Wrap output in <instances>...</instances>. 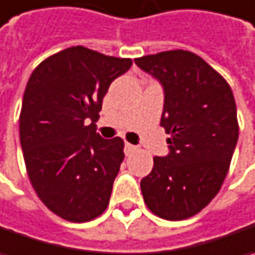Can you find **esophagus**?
Instances as JSON below:
<instances>
[{"mask_svg":"<svg viewBox=\"0 0 255 255\" xmlns=\"http://www.w3.org/2000/svg\"><path fill=\"white\" fill-rule=\"evenodd\" d=\"M137 147L134 146V145H130V143H125V153L129 156V155H132L134 150H136Z\"/></svg>","mask_w":255,"mask_h":255,"instance_id":"34e87169","label":"esophagus"}]
</instances>
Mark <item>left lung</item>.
Here are the masks:
<instances>
[{
  "instance_id": "8db88e82",
  "label": "left lung",
  "mask_w": 255,
  "mask_h": 255,
  "mask_svg": "<svg viewBox=\"0 0 255 255\" xmlns=\"http://www.w3.org/2000/svg\"><path fill=\"white\" fill-rule=\"evenodd\" d=\"M163 87L160 126L169 153L155 156L140 181L147 208L169 221L205 208L221 189L237 140L236 100L230 84L207 61L185 50L134 58Z\"/></svg>"
}]
</instances>
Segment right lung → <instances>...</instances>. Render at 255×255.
<instances>
[{"mask_svg": "<svg viewBox=\"0 0 255 255\" xmlns=\"http://www.w3.org/2000/svg\"><path fill=\"white\" fill-rule=\"evenodd\" d=\"M130 66V58L77 45L30 76L19 113L27 173L43 204L66 221L86 223L108 208L125 143L100 137L96 122L110 83Z\"/></svg>", "mask_w": 255, "mask_h": 255, "instance_id": "1", "label": "right lung"}]
</instances>
